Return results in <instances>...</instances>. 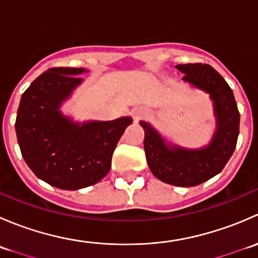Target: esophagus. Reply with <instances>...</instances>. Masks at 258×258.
<instances>
[{
	"mask_svg": "<svg viewBox=\"0 0 258 258\" xmlns=\"http://www.w3.org/2000/svg\"><path fill=\"white\" fill-rule=\"evenodd\" d=\"M144 114H145V111L142 110V108H135V110L132 111V116H134V118L136 119V121H139Z\"/></svg>",
	"mask_w": 258,
	"mask_h": 258,
	"instance_id": "obj_1",
	"label": "esophagus"
}]
</instances>
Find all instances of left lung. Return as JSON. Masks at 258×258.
I'll return each mask as SVG.
<instances>
[{"instance_id": "left-lung-1", "label": "left lung", "mask_w": 258, "mask_h": 258, "mask_svg": "<svg viewBox=\"0 0 258 258\" xmlns=\"http://www.w3.org/2000/svg\"><path fill=\"white\" fill-rule=\"evenodd\" d=\"M186 82L210 93L215 105L217 130L211 144L201 150L168 147L162 137L147 123L145 153L151 172L158 179L179 187L197 186L220 173L232 156L240 132V112L232 90L225 79L210 64H177Z\"/></svg>"}]
</instances>
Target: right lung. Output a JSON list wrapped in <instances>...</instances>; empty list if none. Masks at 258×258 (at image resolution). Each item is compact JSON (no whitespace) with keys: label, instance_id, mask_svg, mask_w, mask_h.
<instances>
[{"label":"right lung","instance_id":"obj_1","mask_svg":"<svg viewBox=\"0 0 258 258\" xmlns=\"http://www.w3.org/2000/svg\"><path fill=\"white\" fill-rule=\"evenodd\" d=\"M83 69L53 67L23 92L16 135L23 160L51 186L80 189L101 181L111 168L113 151L131 117L75 123L59 111L61 103L82 82Z\"/></svg>","mask_w":258,"mask_h":258}]
</instances>
